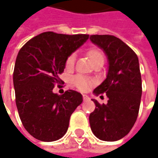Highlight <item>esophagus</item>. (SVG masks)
Instances as JSON below:
<instances>
[{
    "instance_id": "1",
    "label": "esophagus",
    "mask_w": 158,
    "mask_h": 158,
    "mask_svg": "<svg viewBox=\"0 0 158 158\" xmlns=\"http://www.w3.org/2000/svg\"><path fill=\"white\" fill-rule=\"evenodd\" d=\"M83 99L84 101H87V100H89V96L87 95H83Z\"/></svg>"
}]
</instances>
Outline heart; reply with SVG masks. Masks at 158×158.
I'll return each mask as SVG.
<instances>
[{
  "mask_svg": "<svg viewBox=\"0 0 158 158\" xmlns=\"http://www.w3.org/2000/svg\"><path fill=\"white\" fill-rule=\"evenodd\" d=\"M87 55L90 59V61L92 62L93 64H95L96 62H99V61H103L104 60V55H103L102 52L97 47H91L87 50ZM74 61H75V55L74 54H71L69 57L67 58L65 62V66L67 69H71L74 64ZM73 81L79 89L81 90H87L90 86H92L94 84L91 79H87L82 76H76L73 78Z\"/></svg>",
  "mask_w": 158,
  "mask_h": 158,
  "instance_id": "heart-1",
  "label": "heart"
}]
</instances>
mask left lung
<instances>
[{"label": "left lung", "instance_id": "left-lung-1", "mask_svg": "<svg viewBox=\"0 0 158 158\" xmlns=\"http://www.w3.org/2000/svg\"><path fill=\"white\" fill-rule=\"evenodd\" d=\"M89 40L102 50L108 62L106 79L93 91L96 96L106 94L108 101L100 104L92 99L96 109L89 114L90 129L99 139L116 141L129 134L138 117L142 94L139 59L115 36L95 35Z\"/></svg>", "mask_w": 158, "mask_h": 158}]
</instances>
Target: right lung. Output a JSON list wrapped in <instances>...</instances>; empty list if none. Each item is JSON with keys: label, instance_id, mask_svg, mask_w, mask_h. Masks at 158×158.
Returning <instances> with one entry per match:
<instances>
[{"label": "right lung", "instance_id": "add662e5", "mask_svg": "<svg viewBox=\"0 0 158 158\" xmlns=\"http://www.w3.org/2000/svg\"><path fill=\"white\" fill-rule=\"evenodd\" d=\"M89 39L88 35L42 33L29 40L17 56L13 85L16 105L23 127L35 139L51 142L61 139L83 96L69 89L53 93L67 58Z\"/></svg>", "mask_w": 158, "mask_h": 158}]
</instances>
